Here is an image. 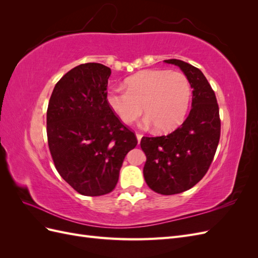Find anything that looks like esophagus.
Instances as JSON below:
<instances>
[{
    "label": "esophagus",
    "instance_id": "34e87169",
    "mask_svg": "<svg viewBox=\"0 0 258 258\" xmlns=\"http://www.w3.org/2000/svg\"><path fill=\"white\" fill-rule=\"evenodd\" d=\"M136 136H137V140H138V143H140L141 142V139H142V135L141 134H136Z\"/></svg>",
    "mask_w": 258,
    "mask_h": 258
}]
</instances>
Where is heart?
<instances>
[{
    "label": "heart",
    "mask_w": 258,
    "mask_h": 258,
    "mask_svg": "<svg viewBox=\"0 0 258 258\" xmlns=\"http://www.w3.org/2000/svg\"><path fill=\"white\" fill-rule=\"evenodd\" d=\"M127 90L111 88L106 103L124 122L135 121L142 114L146 124H155L159 132H168L181 123L188 111L191 87L181 72L168 70H145L124 81Z\"/></svg>",
    "instance_id": "1"
}]
</instances>
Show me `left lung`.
<instances>
[{"label":"left lung","mask_w":258,"mask_h":258,"mask_svg":"<svg viewBox=\"0 0 258 258\" xmlns=\"http://www.w3.org/2000/svg\"><path fill=\"white\" fill-rule=\"evenodd\" d=\"M166 63L182 70L192 88L191 110L171 134L141 140L146 155L145 182L154 191L174 195L188 190L205 176L213 160L221 136L218 104L213 89L199 69L182 60Z\"/></svg>","instance_id":"obj_1"}]
</instances>
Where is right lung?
Here are the masks:
<instances>
[{
    "label": "right lung",
    "instance_id": "obj_1",
    "mask_svg": "<svg viewBox=\"0 0 258 258\" xmlns=\"http://www.w3.org/2000/svg\"><path fill=\"white\" fill-rule=\"evenodd\" d=\"M111 69L84 63L61 77L47 108L51 157L64 181L84 196H102L118 182L138 140L106 103Z\"/></svg>",
    "mask_w": 258,
    "mask_h": 258
}]
</instances>
